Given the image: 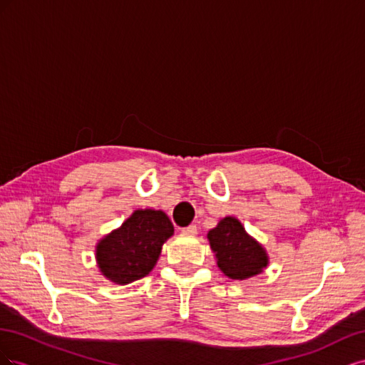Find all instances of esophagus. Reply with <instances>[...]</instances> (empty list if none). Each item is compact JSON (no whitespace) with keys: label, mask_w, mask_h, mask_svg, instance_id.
Here are the masks:
<instances>
[{"label":"esophagus","mask_w":365,"mask_h":365,"mask_svg":"<svg viewBox=\"0 0 365 365\" xmlns=\"http://www.w3.org/2000/svg\"><path fill=\"white\" fill-rule=\"evenodd\" d=\"M196 231H197V228H196V225H189V227H185V228H182V233L184 235H187V236H195L196 235Z\"/></svg>","instance_id":"obj_1"}]
</instances>
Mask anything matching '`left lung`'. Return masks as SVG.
I'll use <instances>...</instances> for the list:
<instances>
[{
    "instance_id": "left-lung-1",
    "label": "left lung",
    "mask_w": 365,
    "mask_h": 365,
    "mask_svg": "<svg viewBox=\"0 0 365 365\" xmlns=\"http://www.w3.org/2000/svg\"><path fill=\"white\" fill-rule=\"evenodd\" d=\"M207 237L217 267L230 279L245 280L268 264L267 252L235 217H224L216 228L208 231Z\"/></svg>"
}]
</instances>
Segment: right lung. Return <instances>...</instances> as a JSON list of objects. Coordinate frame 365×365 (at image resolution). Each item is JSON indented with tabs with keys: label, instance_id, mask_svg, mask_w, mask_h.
I'll return each instance as SVG.
<instances>
[{
	"label": "right lung",
	"instance_id": "1",
	"mask_svg": "<svg viewBox=\"0 0 365 365\" xmlns=\"http://www.w3.org/2000/svg\"><path fill=\"white\" fill-rule=\"evenodd\" d=\"M172 235L173 225L165 213L137 210L97 245L98 268L120 284L143 279L155 267L163 244Z\"/></svg>",
	"mask_w": 365,
	"mask_h": 365
}]
</instances>
